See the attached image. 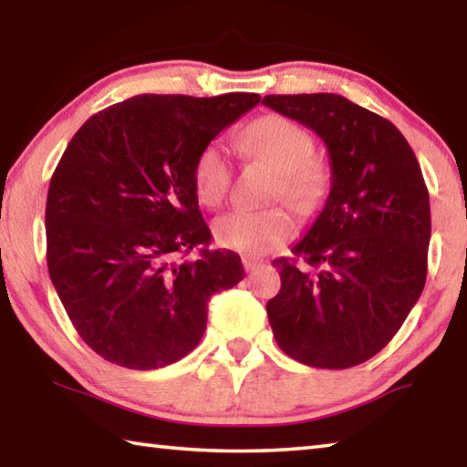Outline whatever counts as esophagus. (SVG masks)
I'll return each mask as SVG.
<instances>
[{
  "instance_id": "esophagus-1",
  "label": "esophagus",
  "mask_w": 467,
  "mask_h": 467,
  "mask_svg": "<svg viewBox=\"0 0 467 467\" xmlns=\"http://www.w3.org/2000/svg\"><path fill=\"white\" fill-rule=\"evenodd\" d=\"M243 265H244V272H255L257 267H262L264 262L259 257H253V255H244L243 257Z\"/></svg>"
}]
</instances>
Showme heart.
<instances>
[{
    "label": "heart",
    "mask_w": 467,
    "mask_h": 467,
    "mask_svg": "<svg viewBox=\"0 0 467 467\" xmlns=\"http://www.w3.org/2000/svg\"><path fill=\"white\" fill-rule=\"evenodd\" d=\"M243 144L259 161L278 172L274 200L284 197L296 205H311L319 200L326 187V169L315 161L311 133L288 117L265 115L249 125L243 133ZM233 171L224 141H210L197 154L193 167V185L200 203L218 208L231 189ZM296 233L295 216L284 208L264 212L236 210L218 218L214 236L220 244L244 253H264L290 241Z\"/></svg>",
    "instance_id": "1"
}]
</instances>
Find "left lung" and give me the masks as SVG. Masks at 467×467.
Returning <instances> with one entry per match:
<instances>
[{
    "label": "left lung",
    "instance_id": "obj_1",
    "mask_svg": "<svg viewBox=\"0 0 467 467\" xmlns=\"http://www.w3.org/2000/svg\"><path fill=\"white\" fill-rule=\"evenodd\" d=\"M264 105L327 146L331 189L292 259L267 319L282 352L350 368L391 342L426 282L431 202L420 164L391 121L339 94H270Z\"/></svg>",
    "mask_w": 467,
    "mask_h": 467
}]
</instances>
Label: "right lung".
<instances>
[{
    "instance_id": "1",
    "label": "right lung",
    "mask_w": 467,
    "mask_h": 467,
    "mask_svg": "<svg viewBox=\"0 0 467 467\" xmlns=\"http://www.w3.org/2000/svg\"><path fill=\"white\" fill-rule=\"evenodd\" d=\"M259 100L140 94L92 115L67 144L47 195V265L99 357L136 370L172 365L200 344L210 296L244 278L236 253L208 249L193 167ZM193 248L195 260L174 262Z\"/></svg>"
}]
</instances>
